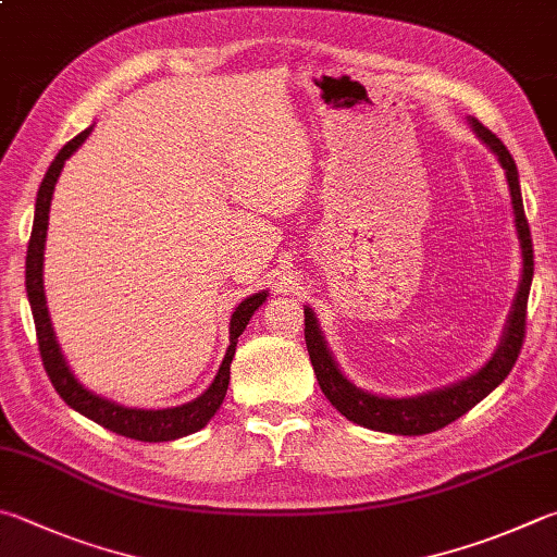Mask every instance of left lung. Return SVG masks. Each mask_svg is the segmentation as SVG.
Here are the masks:
<instances>
[{
    "mask_svg": "<svg viewBox=\"0 0 557 557\" xmlns=\"http://www.w3.org/2000/svg\"><path fill=\"white\" fill-rule=\"evenodd\" d=\"M468 121L472 134L497 156L504 175H507L513 209V226H517L521 248V280L517 297H513L509 319L504 323V333L497 350L492 352V358L484 362L478 372H472V375L458 382H450L446 387L413 394V397H382V394H372L360 389L358 384H352L343 375L336 358H333V352L329 350L326 338H323L313 311L305 307L307 350L313 372H317L321 392L326 394V399L343 413V417L370 431L394 433V436H423V433H433L448 426L450 421L460 419L462 413H468L474 407V404L487 397L492 389L499 387L504 377L511 372L523 346L525 305H529V292L533 280V246L529 221H525L523 214L519 170L507 146H504L490 128H484L474 116H468Z\"/></svg>",
    "mask_w": 557,
    "mask_h": 557,
    "instance_id": "obj_1",
    "label": "left lung"
}]
</instances>
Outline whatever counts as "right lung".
<instances>
[{
	"instance_id": "right-lung-1",
	"label": "right lung",
	"mask_w": 557,
	"mask_h": 557,
	"mask_svg": "<svg viewBox=\"0 0 557 557\" xmlns=\"http://www.w3.org/2000/svg\"><path fill=\"white\" fill-rule=\"evenodd\" d=\"M92 128L95 126L85 128L83 134H77L70 144L60 148V153L55 156L53 163H50L36 195L34 228H32V240H28V250H26V295H28V305H32L34 323H36L38 350H40V358H44V368L48 372L50 382H53L55 392L63 397V401L70 409H75L83 413V417L92 419L95 423H99V426L119 433V436L146 441V443L175 441L182 436H189V433H195L199 429H205L211 421V417L219 411L221 404H224L228 380H231V360L236 356L238 336L246 331L252 313H256L262 301L268 299L270 292L268 289L256 292V295H250L240 301V305L234 309V313H231L226 356L221 360L214 382H211L197 399L180 404V407H168V409H136V407H124V404L111 401L102 397V394H95L92 389H87L85 384L73 375V370H70L63 350H60L55 341L53 323H50V313L46 307L44 250H46V236H48L50 199H53L55 182L60 173H63L65 160L85 144L87 136L92 134Z\"/></svg>"
}]
</instances>
